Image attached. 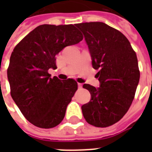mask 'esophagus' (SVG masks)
Returning a JSON list of instances; mask_svg holds the SVG:
<instances>
[{
    "instance_id": "obj_1",
    "label": "esophagus",
    "mask_w": 152,
    "mask_h": 152,
    "mask_svg": "<svg viewBox=\"0 0 152 152\" xmlns=\"http://www.w3.org/2000/svg\"><path fill=\"white\" fill-rule=\"evenodd\" d=\"M78 87H79V88H82V87H83V83H78Z\"/></svg>"
}]
</instances>
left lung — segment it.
Instances as JSON below:
<instances>
[{
	"label": "left lung",
	"instance_id": "1",
	"mask_svg": "<svg viewBox=\"0 0 152 152\" xmlns=\"http://www.w3.org/2000/svg\"><path fill=\"white\" fill-rule=\"evenodd\" d=\"M83 32L100 87L84 83L91 99L82 106L83 118L95 127L110 126L129 110L140 80L136 52L129 41L115 28L102 22L77 23Z\"/></svg>",
	"mask_w": 152,
	"mask_h": 152
}]
</instances>
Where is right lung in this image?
<instances>
[{
	"mask_svg": "<svg viewBox=\"0 0 152 152\" xmlns=\"http://www.w3.org/2000/svg\"><path fill=\"white\" fill-rule=\"evenodd\" d=\"M83 35L74 25H40L15 46L8 65L11 96L28 121L51 129L61 122L77 90L73 79L50 77L56 55L65 46L79 43Z\"/></svg>",
	"mask_w": 152,
	"mask_h": 152,
	"instance_id": "right-lung-1",
	"label": "right lung"
}]
</instances>
